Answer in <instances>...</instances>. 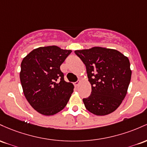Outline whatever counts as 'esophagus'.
I'll return each instance as SVG.
<instances>
[{"instance_id": "1", "label": "esophagus", "mask_w": 147, "mask_h": 147, "mask_svg": "<svg viewBox=\"0 0 147 147\" xmlns=\"http://www.w3.org/2000/svg\"><path fill=\"white\" fill-rule=\"evenodd\" d=\"M80 84V80H78V81H76V82H74V85H75L76 87H78L79 85Z\"/></svg>"}]
</instances>
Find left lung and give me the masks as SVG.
Listing matches in <instances>:
<instances>
[{
	"label": "left lung",
	"mask_w": 147,
	"mask_h": 147,
	"mask_svg": "<svg viewBox=\"0 0 147 147\" xmlns=\"http://www.w3.org/2000/svg\"><path fill=\"white\" fill-rule=\"evenodd\" d=\"M85 65L92 92L83 98L90 113L98 116L113 113L126 96L132 71L128 57L115 49L92 47L75 51Z\"/></svg>",
	"instance_id": "8db88e82"
}]
</instances>
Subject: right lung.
<instances>
[{
  "instance_id": "1",
  "label": "right lung",
  "mask_w": 147,
  "mask_h": 147,
  "mask_svg": "<svg viewBox=\"0 0 147 147\" xmlns=\"http://www.w3.org/2000/svg\"><path fill=\"white\" fill-rule=\"evenodd\" d=\"M71 51L57 46L39 47L21 62L20 80L25 97L43 115L51 116L64 109L73 93L74 85L64 80L60 71Z\"/></svg>"
}]
</instances>
